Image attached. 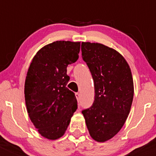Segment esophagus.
I'll use <instances>...</instances> for the list:
<instances>
[{
  "label": "esophagus",
  "mask_w": 156,
  "mask_h": 156,
  "mask_svg": "<svg viewBox=\"0 0 156 156\" xmlns=\"http://www.w3.org/2000/svg\"><path fill=\"white\" fill-rule=\"evenodd\" d=\"M75 97L78 101H80V99H81V94L79 93H75Z\"/></svg>",
  "instance_id": "1"
}]
</instances>
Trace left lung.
Masks as SVG:
<instances>
[{
  "label": "left lung",
  "mask_w": 156,
  "mask_h": 156,
  "mask_svg": "<svg viewBox=\"0 0 156 156\" xmlns=\"http://www.w3.org/2000/svg\"><path fill=\"white\" fill-rule=\"evenodd\" d=\"M81 52L95 90L94 103L82 114L91 137L105 142L119 133L130 112L133 97L131 71L122 54L102 44L82 42Z\"/></svg>",
  "instance_id": "left-lung-1"
}]
</instances>
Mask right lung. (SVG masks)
<instances>
[{
	"mask_svg": "<svg viewBox=\"0 0 156 156\" xmlns=\"http://www.w3.org/2000/svg\"><path fill=\"white\" fill-rule=\"evenodd\" d=\"M80 42L57 41L43 47L32 59L25 81V100L31 122L48 140L63 136L78 108L66 87L67 66L78 59Z\"/></svg>",
	"mask_w": 156,
	"mask_h": 156,
	"instance_id": "add662e5",
	"label": "right lung"
}]
</instances>
